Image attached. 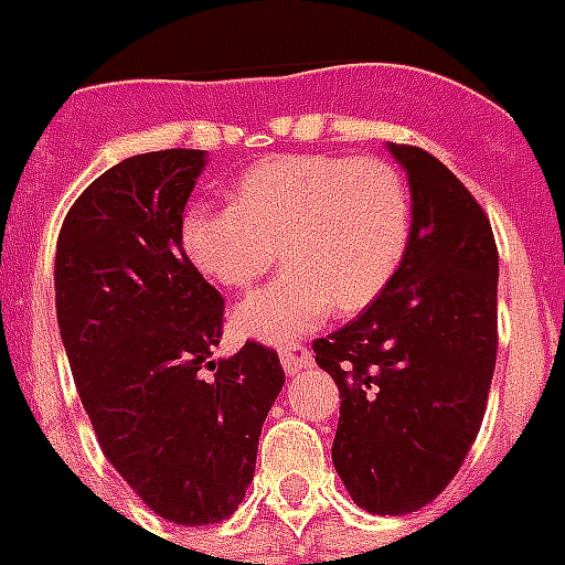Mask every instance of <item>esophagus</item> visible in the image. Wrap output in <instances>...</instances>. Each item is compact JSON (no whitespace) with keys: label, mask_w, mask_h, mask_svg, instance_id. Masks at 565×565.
Masks as SVG:
<instances>
[{"label":"esophagus","mask_w":565,"mask_h":565,"mask_svg":"<svg viewBox=\"0 0 565 565\" xmlns=\"http://www.w3.org/2000/svg\"><path fill=\"white\" fill-rule=\"evenodd\" d=\"M278 359H281L284 373H299V370L311 367V350L308 347H301V343H287L278 350Z\"/></svg>","instance_id":"obj_1"}]
</instances>
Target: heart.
<instances>
[{"label": "heart", "mask_w": 565, "mask_h": 565, "mask_svg": "<svg viewBox=\"0 0 565 565\" xmlns=\"http://www.w3.org/2000/svg\"><path fill=\"white\" fill-rule=\"evenodd\" d=\"M412 239V192L397 166L373 157H273L245 171L234 206H195L180 227L189 264L245 290L278 260L275 281L239 301V334L281 343L338 308L361 311L397 275Z\"/></svg>", "instance_id": "1"}]
</instances>
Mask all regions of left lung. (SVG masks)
Returning <instances> with one entry per match:
<instances>
[{
  "mask_svg": "<svg viewBox=\"0 0 565 565\" xmlns=\"http://www.w3.org/2000/svg\"><path fill=\"white\" fill-rule=\"evenodd\" d=\"M387 150L412 192L408 252L367 311L313 340V352L340 391L334 471L361 510L406 515L445 492L483 424L498 248L450 168L420 148Z\"/></svg>",
  "mask_w": 565,
  "mask_h": 565,
  "instance_id": "1",
  "label": "left lung"
}]
</instances>
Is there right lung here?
Wrapping results in <instances>:
<instances>
[{
  "label": "right lung",
  "mask_w": 565,
  "mask_h": 565,
  "mask_svg": "<svg viewBox=\"0 0 565 565\" xmlns=\"http://www.w3.org/2000/svg\"><path fill=\"white\" fill-rule=\"evenodd\" d=\"M204 166L206 150L124 159L82 192L55 245V317L103 454L186 527L243 503L284 385L278 352L260 343L210 361L225 301L180 243Z\"/></svg>",
  "instance_id": "1"
}]
</instances>
